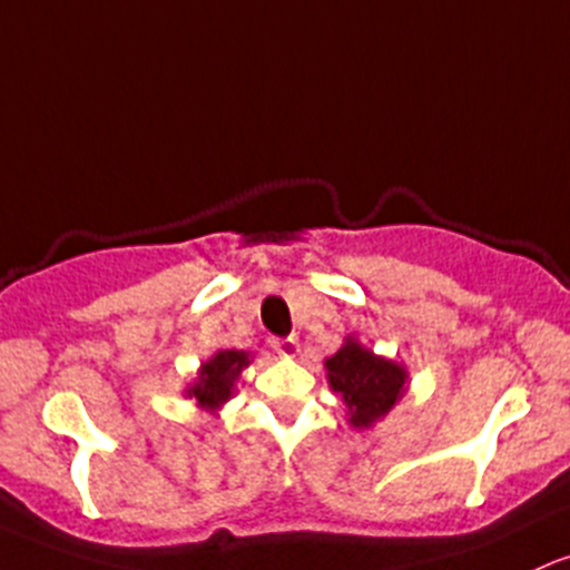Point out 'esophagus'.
Wrapping results in <instances>:
<instances>
[{"label": "esophagus", "mask_w": 570, "mask_h": 570, "mask_svg": "<svg viewBox=\"0 0 570 570\" xmlns=\"http://www.w3.org/2000/svg\"><path fill=\"white\" fill-rule=\"evenodd\" d=\"M297 352H299V341H297V337H286V341L278 343V354L295 356Z\"/></svg>", "instance_id": "obj_1"}]
</instances>
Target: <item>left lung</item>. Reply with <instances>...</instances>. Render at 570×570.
I'll list each match as a JSON object with an SVG mask.
<instances>
[{
    "instance_id": "8db88e82",
    "label": "left lung",
    "mask_w": 570,
    "mask_h": 570,
    "mask_svg": "<svg viewBox=\"0 0 570 570\" xmlns=\"http://www.w3.org/2000/svg\"><path fill=\"white\" fill-rule=\"evenodd\" d=\"M324 371L354 430L376 428L409 392V367L376 354L356 335L343 337V346L324 360Z\"/></svg>"
}]
</instances>
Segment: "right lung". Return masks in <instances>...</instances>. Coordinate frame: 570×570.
Listing matches in <instances>:
<instances>
[{
    "label": "right lung",
    "mask_w": 570,
    "mask_h": 570,
    "mask_svg": "<svg viewBox=\"0 0 570 570\" xmlns=\"http://www.w3.org/2000/svg\"><path fill=\"white\" fill-rule=\"evenodd\" d=\"M252 352L240 348H218L199 365L197 379L189 381L184 395L194 400L199 411H208L210 416H218L222 405L229 397H235V386L240 381L243 371L252 365Z\"/></svg>",
    "instance_id": "obj_1"
}]
</instances>
